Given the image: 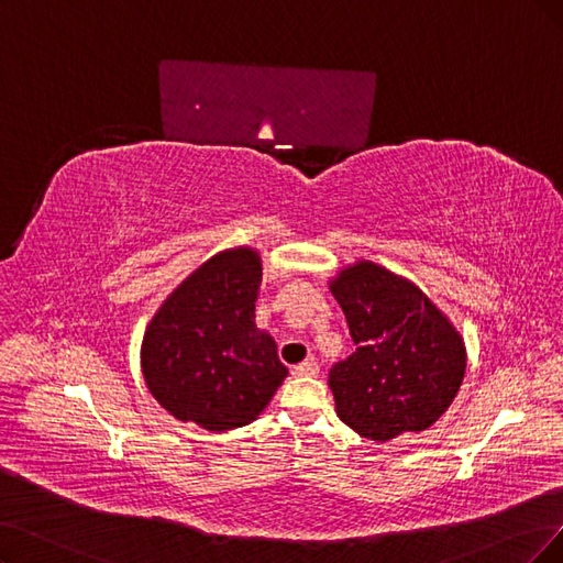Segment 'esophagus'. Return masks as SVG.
<instances>
[{
  "mask_svg": "<svg viewBox=\"0 0 563 563\" xmlns=\"http://www.w3.org/2000/svg\"><path fill=\"white\" fill-rule=\"evenodd\" d=\"M318 371H320V368H318L316 362H303V364H299V366L292 368V376H295V378H316Z\"/></svg>",
  "mask_w": 563,
  "mask_h": 563,
  "instance_id": "1",
  "label": "esophagus"
}]
</instances>
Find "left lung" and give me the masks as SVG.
<instances>
[{"label": "left lung", "mask_w": 563, "mask_h": 563, "mask_svg": "<svg viewBox=\"0 0 563 563\" xmlns=\"http://www.w3.org/2000/svg\"><path fill=\"white\" fill-rule=\"evenodd\" d=\"M329 289L357 345L329 371L339 418L378 443L429 429L464 380L460 331L418 285L376 262L341 268Z\"/></svg>", "instance_id": "8db88e82"}]
</instances>
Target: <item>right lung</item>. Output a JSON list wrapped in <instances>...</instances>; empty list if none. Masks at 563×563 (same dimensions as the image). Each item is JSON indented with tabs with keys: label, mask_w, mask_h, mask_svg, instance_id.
I'll list each match as a JSON object with an SVG mask.
<instances>
[{
	"label": "right lung",
	"mask_w": 563,
	"mask_h": 563,
	"mask_svg": "<svg viewBox=\"0 0 563 563\" xmlns=\"http://www.w3.org/2000/svg\"><path fill=\"white\" fill-rule=\"evenodd\" d=\"M257 250H222L159 306L141 343L145 385L180 422L208 431L245 427L268 406L287 368L255 324Z\"/></svg>",
	"instance_id": "1"
}]
</instances>
